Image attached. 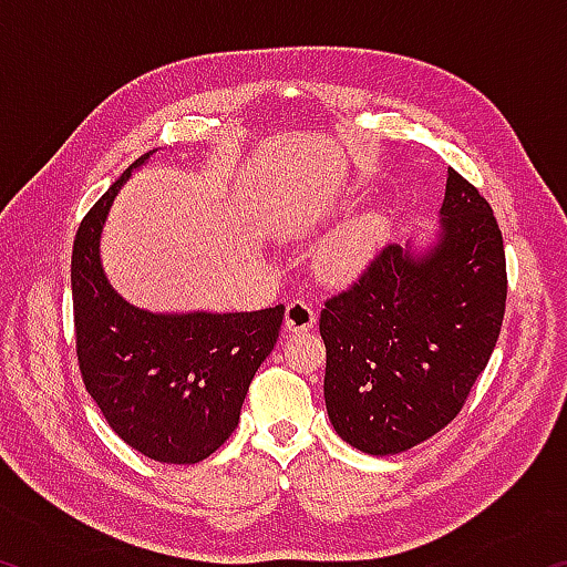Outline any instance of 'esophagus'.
<instances>
[{
	"label": "esophagus",
	"mask_w": 567,
	"mask_h": 567,
	"mask_svg": "<svg viewBox=\"0 0 567 567\" xmlns=\"http://www.w3.org/2000/svg\"><path fill=\"white\" fill-rule=\"evenodd\" d=\"M315 320H318V315H315L310 302H305V300H290V302H287L285 330L307 332L315 324Z\"/></svg>",
	"instance_id": "obj_1"
}]
</instances>
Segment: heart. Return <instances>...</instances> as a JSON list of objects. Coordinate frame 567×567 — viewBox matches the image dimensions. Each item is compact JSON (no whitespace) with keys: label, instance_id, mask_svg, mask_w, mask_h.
Segmentation results:
<instances>
[{"label":"heart","instance_id":"heart-1","mask_svg":"<svg viewBox=\"0 0 567 567\" xmlns=\"http://www.w3.org/2000/svg\"><path fill=\"white\" fill-rule=\"evenodd\" d=\"M388 237L385 217L378 213H364L344 225L328 245L320 249V270L330 280H348L358 275L372 260L380 245Z\"/></svg>","mask_w":567,"mask_h":567}]
</instances>
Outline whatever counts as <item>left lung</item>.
Instances as JSON below:
<instances>
[{
    "mask_svg": "<svg viewBox=\"0 0 567 567\" xmlns=\"http://www.w3.org/2000/svg\"><path fill=\"white\" fill-rule=\"evenodd\" d=\"M507 275L487 199L447 169L435 245H385L320 315L324 405L344 443L395 455L457 417L495 350Z\"/></svg>",
    "mask_w": 567,
    "mask_h": 567,
    "instance_id": "1",
    "label": "left lung"
}]
</instances>
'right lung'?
<instances>
[{
    "label": "right lung",
    "instance_id": "1",
    "mask_svg": "<svg viewBox=\"0 0 567 567\" xmlns=\"http://www.w3.org/2000/svg\"><path fill=\"white\" fill-rule=\"evenodd\" d=\"M152 152L104 192L76 229V360L84 388L124 443L157 463L192 465L233 435L249 382L280 338L285 305L157 315L117 295L102 270V227L132 169Z\"/></svg>",
    "mask_w": 567,
    "mask_h": 567
}]
</instances>
